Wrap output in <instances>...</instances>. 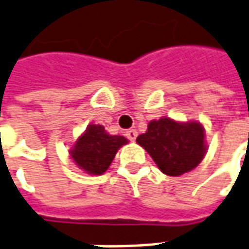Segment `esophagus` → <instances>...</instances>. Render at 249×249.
<instances>
[{
    "instance_id": "obj_1",
    "label": "esophagus",
    "mask_w": 249,
    "mask_h": 249,
    "mask_svg": "<svg viewBox=\"0 0 249 249\" xmlns=\"http://www.w3.org/2000/svg\"><path fill=\"white\" fill-rule=\"evenodd\" d=\"M125 136H126V139L130 140V141H134V140L137 139V132H136V129H129L125 132Z\"/></svg>"
}]
</instances>
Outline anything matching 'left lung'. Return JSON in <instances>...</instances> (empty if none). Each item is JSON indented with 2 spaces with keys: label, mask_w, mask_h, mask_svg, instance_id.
<instances>
[{
  "label": "left lung",
  "mask_w": 249,
  "mask_h": 249,
  "mask_svg": "<svg viewBox=\"0 0 249 249\" xmlns=\"http://www.w3.org/2000/svg\"><path fill=\"white\" fill-rule=\"evenodd\" d=\"M136 141L149 153L158 169L170 177L195 169L207 152L204 128L198 121L179 123L169 117L153 120Z\"/></svg>",
  "instance_id": "1"
}]
</instances>
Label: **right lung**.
<instances>
[{
	"mask_svg": "<svg viewBox=\"0 0 249 249\" xmlns=\"http://www.w3.org/2000/svg\"><path fill=\"white\" fill-rule=\"evenodd\" d=\"M125 143L128 140L123 136H112L103 125L89 124L70 150V156L87 174L100 176L108 170L117 150Z\"/></svg>",
	"mask_w": 249,
	"mask_h": 249,
	"instance_id": "obj_1",
	"label": "right lung"
}]
</instances>
